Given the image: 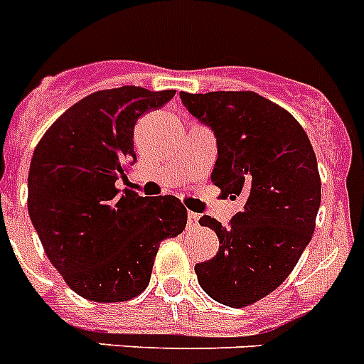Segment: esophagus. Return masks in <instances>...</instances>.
Returning <instances> with one entry per match:
<instances>
[{
  "label": "esophagus",
  "mask_w": 364,
  "mask_h": 364,
  "mask_svg": "<svg viewBox=\"0 0 364 364\" xmlns=\"http://www.w3.org/2000/svg\"><path fill=\"white\" fill-rule=\"evenodd\" d=\"M198 226V213L195 212H189L188 213V228H197Z\"/></svg>",
  "instance_id": "esophagus-1"
}]
</instances>
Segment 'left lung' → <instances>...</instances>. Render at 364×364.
<instances>
[{"instance_id":"1","label":"left lung","mask_w":364,"mask_h":364,"mask_svg":"<svg viewBox=\"0 0 364 364\" xmlns=\"http://www.w3.org/2000/svg\"><path fill=\"white\" fill-rule=\"evenodd\" d=\"M191 116L213 130L212 182L245 206L228 226L210 215L215 257L197 263L198 284L219 304L245 307L291 274L311 241L321 206V175L302 125L256 92H180Z\"/></svg>"}]
</instances>
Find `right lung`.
I'll return each mask as SVG.
<instances>
[{
  "label": "right lung",
  "instance_id": "obj_1",
  "mask_svg": "<svg viewBox=\"0 0 364 364\" xmlns=\"http://www.w3.org/2000/svg\"><path fill=\"white\" fill-rule=\"evenodd\" d=\"M175 90H101L58 117L34 149L27 208L49 262L86 300L125 302L149 285L158 247L182 234L184 204L173 195L117 189L136 161L134 125Z\"/></svg>",
  "mask_w": 364,
  "mask_h": 364
}]
</instances>
